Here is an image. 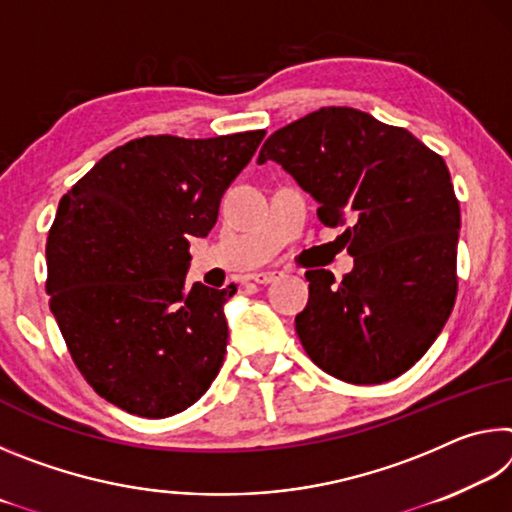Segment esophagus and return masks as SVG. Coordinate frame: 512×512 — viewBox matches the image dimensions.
<instances>
[{
  "label": "esophagus",
  "instance_id": "obj_1",
  "mask_svg": "<svg viewBox=\"0 0 512 512\" xmlns=\"http://www.w3.org/2000/svg\"><path fill=\"white\" fill-rule=\"evenodd\" d=\"M282 277L280 271H257L253 273V280L257 284H271V282H277Z\"/></svg>",
  "mask_w": 512,
  "mask_h": 512
}]
</instances>
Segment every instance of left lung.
Instances as JSON below:
<instances>
[{
    "label": "left lung",
    "mask_w": 512,
    "mask_h": 512,
    "mask_svg": "<svg viewBox=\"0 0 512 512\" xmlns=\"http://www.w3.org/2000/svg\"><path fill=\"white\" fill-rule=\"evenodd\" d=\"M273 160L314 196L318 219L343 228L354 268L341 282L307 271L296 332L320 370L348 384H384L409 370L445 327L456 300L461 230L445 160L406 128L329 106L275 131Z\"/></svg>",
    "instance_id": "obj_1"
}]
</instances>
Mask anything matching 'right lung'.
Returning a JSON list of instances; mask_svg holds the SVG:
<instances>
[{
  "instance_id": "right-lung-1",
  "label": "right lung",
  "mask_w": 512,
  "mask_h": 512,
  "mask_svg": "<svg viewBox=\"0 0 512 512\" xmlns=\"http://www.w3.org/2000/svg\"><path fill=\"white\" fill-rule=\"evenodd\" d=\"M264 135H146L103 155L60 198L47 239L49 307L103 400L169 418L219 375L223 307L237 287L185 284L189 239L214 228L223 192Z\"/></svg>"
}]
</instances>
